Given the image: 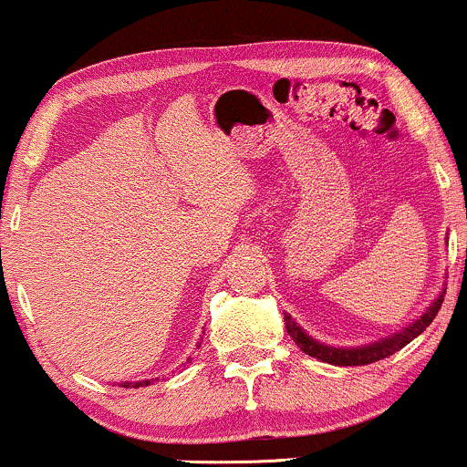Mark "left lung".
Listing matches in <instances>:
<instances>
[{
  "instance_id": "1",
  "label": "left lung",
  "mask_w": 467,
  "mask_h": 467,
  "mask_svg": "<svg viewBox=\"0 0 467 467\" xmlns=\"http://www.w3.org/2000/svg\"><path fill=\"white\" fill-rule=\"evenodd\" d=\"M443 295H446V290H441L429 308L421 312L418 319H413V323H409L407 327L389 334V337L380 338V341H371L367 345H356V348H334V345L317 341V338H312L310 334L306 332L304 327H301L299 323L288 315V312H284V321H286V330L290 334V338L297 343V348L301 349V352L312 356V358L321 360V363H327V365H337V367L369 365V363H376V360H382V358H387V356L400 352L404 345H409L413 338H418L420 334L431 326L432 319L437 317V312H440L441 304H443Z\"/></svg>"
}]
</instances>
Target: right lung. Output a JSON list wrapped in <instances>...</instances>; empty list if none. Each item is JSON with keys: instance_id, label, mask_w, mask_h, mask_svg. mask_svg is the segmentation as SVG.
<instances>
[{"instance_id": "right-lung-1", "label": "right lung", "mask_w": 467, "mask_h": 467, "mask_svg": "<svg viewBox=\"0 0 467 467\" xmlns=\"http://www.w3.org/2000/svg\"><path fill=\"white\" fill-rule=\"evenodd\" d=\"M202 341V338H201ZM192 358H188V363H190ZM159 378H152V380H137V382H119L118 387H124V389H137V387H148V385H152V382H157Z\"/></svg>"}]
</instances>
